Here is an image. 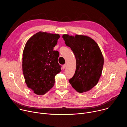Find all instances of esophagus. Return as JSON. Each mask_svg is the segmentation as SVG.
Wrapping results in <instances>:
<instances>
[{
	"instance_id": "esophagus-1",
	"label": "esophagus",
	"mask_w": 127,
	"mask_h": 127,
	"mask_svg": "<svg viewBox=\"0 0 127 127\" xmlns=\"http://www.w3.org/2000/svg\"><path fill=\"white\" fill-rule=\"evenodd\" d=\"M66 64H65L63 65V66H62V68H63V69H65V67H66Z\"/></svg>"
}]
</instances>
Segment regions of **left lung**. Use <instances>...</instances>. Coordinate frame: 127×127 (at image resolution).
<instances>
[{
    "label": "left lung",
    "instance_id": "left-lung-1",
    "mask_svg": "<svg viewBox=\"0 0 127 127\" xmlns=\"http://www.w3.org/2000/svg\"><path fill=\"white\" fill-rule=\"evenodd\" d=\"M62 38L73 51L76 61L75 74L69 81L79 93L89 91L97 84L101 75L104 59L100 48L87 36L65 34Z\"/></svg>",
    "mask_w": 127,
    "mask_h": 127
}]
</instances>
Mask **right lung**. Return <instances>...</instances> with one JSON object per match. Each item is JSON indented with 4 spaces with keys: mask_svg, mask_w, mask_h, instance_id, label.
I'll use <instances>...</instances> for the list:
<instances>
[{
    "mask_svg": "<svg viewBox=\"0 0 127 127\" xmlns=\"http://www.w3.org/2000/svg\"><path fill=\"white\" fill-rule=\"evenodd\" d=\"M60 36L46 32L36 33L27 41L23 54V72L27 86L36 95H43L55 83L61 72L59 53L53 50Z\"/></svg>",
    "mask_w": 127,
    "mask_h": 127,
    "instance_id": "obj_1",
    "label": "right lung"
}]
</instances>
